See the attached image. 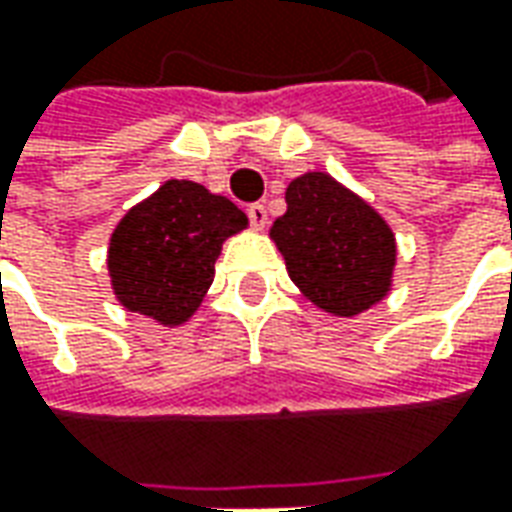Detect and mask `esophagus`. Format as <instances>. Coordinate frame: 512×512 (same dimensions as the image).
Returning a JSON list of instances; mask_svg holds the SVG:
<instances>
[{
    "mask_svg": "<svg viewBox=\"0 0 512 512\" xmlns=\"http://www.w3.org/2000/svg\"><path fill=\"white\" fill-rule=\"evenodd\" d=\"M246 213H249V222H252V227H255V230H263V227L268 224L266 205L255 202V205H249V208H246Z\"/></svg>",
    "mask_w": 512,
    "mask_h": 512,
    "instance_id": "esophagus-1",
    "label": "esophagus"
}]
</instances>
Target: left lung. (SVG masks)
<instances>
[{
	"mask_svg": "<svg viewBox=\"0 0 512 512\" xmlns=\"http://www.w3.org/2000/svg\"><path fill=\"white\" fill-rule=\"evenodd\" d=\"M288 211L271 241L301 296L337 318H356L392 290L397 241L381 213L329 172H304L285 191Z\"/></svg>",
	"mask_w": 512,
	"mask_h": 512,
	"instance_id": "1",
	"label": "left lung"
}]
</instances>
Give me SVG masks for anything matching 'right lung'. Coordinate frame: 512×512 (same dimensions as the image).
<instances>
[{"label": "right lung", "mask_w": 512, "mask_h": 512, "mask_svg": "<svg viewBox=\"0 0 512 512\" xmlns=\"http://www.w3.org/2000/svg\"><path fill=\"white\" fill-rule=\"evenodd\" d=\"M246 224V213L222 194L194 180H167L136 202L109 238L115 299L161 326H183L211 288L222 244Z\"/></svg>", "instance_id": "1"}]
</instances>
